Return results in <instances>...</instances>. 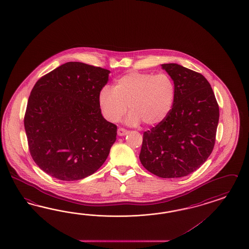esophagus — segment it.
<instances>
[{
    "label": "esophagus",
    "mask_w": 249,
    "mask_h": 249,
    "mask_svg": "<svg viewBox=\"0 0 249 249\" xmlns=\"http://www.w3.org/2000/svg\"><path fill=\"white\" fill-rule=\"evenodd\" d=\"M128 130L123 128H118V135L119 136H125V135L128 134Z\"/></svg>",
    "instance_id": "esophagus-1"
}]
</instances>
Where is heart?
Returning <instances> with one entry per match:
<instances>
[{
	"label": "heart",
	"mask_w": 249,
	"mask_h": 249,
	"mask_svg": "<svg viewBox=\"0 0 249 249\" xmlns=\"http://www.w3.org/2000/svg\"><path fill=\"white\" fill-rule=\"evenodd\" d=\"M175 96V83L168 74L129 71L116 81L114 87L102 88L99 101L102 114L110 122L120 121L128 106V125L143 121L155 126L170 113Z\"/></svg>",
	"instance_id": "obj_1"
}]
</instances>
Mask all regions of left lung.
Masks as SVG:
<instances>
[{
	"label": "left lung",
	"mask_w": 249,
	"mask_h": 249,
	"mask_svg": "<svg viewBox=\"0 0 249 249\" xmlns=\"http://www.w3.org/2000/svg\"><path fill=\"white\" fill-rule=\"evenodd\" d=\"M161 66L175 83V101L166 120L144 132L140 160L160 178H181L200 168L211 154L219 107L202 74L177 63Z\"/></svg>",
	"instance_id": "obj_1"
}]
</instances>
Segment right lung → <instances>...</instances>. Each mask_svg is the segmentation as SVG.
Masks as SVG:
<instances>
[{
	"mask_svg": "<svg viewBox=\"0 0 249 249\" xmlns=\"http://www.w3.org/2000/svg\"><path fill=\"white\" fill-rule=\"evenodd\" d=\"M109 71L70 61L41 77L28 100L24 128L32 158L64 181L90 176L107 160L117 126L101 114Z\"/></svg>",
	"mask_w": 249,
	"mask_h": 249,
	"instance_id": "1",
	"label": "right lung"
}]
</instances>
